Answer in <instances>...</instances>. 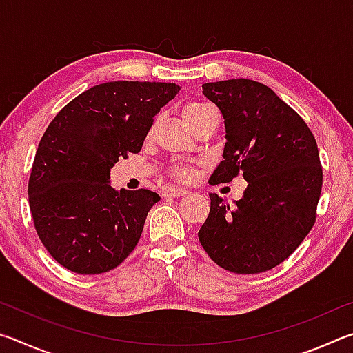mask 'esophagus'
I'll list each match as a JSON object with an SVG mask.
<instances>
[{
	"instance_id": "obj_1",
	"label": "esophagus",
	"mask_w": 353,
	"mask_h": 353,
	"mask_svg": "<svg viewBox=\"0 0 353 353\" xmlns=\"http://www.w3.org/2000/svg\"><path fill=\"white\" fill-rule=\"evenodd\" d=\"M188 191L181 187H168L165 190V196H170V198H181V196H185Z\"/></svg>"
}]
</instances>
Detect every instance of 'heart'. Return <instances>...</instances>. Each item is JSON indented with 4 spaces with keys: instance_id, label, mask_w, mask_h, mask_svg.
<instances>
[{
    "instance_id": "1",
    "label": "heart",
    "mask_w": 353,
    "mask_h": 353,
    "mask_svg": "<svg viewBox=\"0 0 353 353\" xmlns=\"http://www.w3.org/2000/svg\"><path fill=\"white\" fill-rule=\"evenodd\" d=\"M212 107L207 105L204 103H198V101H191V103H187L182 107V117L185 119V123L191 126L194 121H198V119L204 115L207 110H210ZM176 177L181 179V181H185V179L190 177V171L187 168H177L176 170Z\"/></svg>"
}]
</instances>
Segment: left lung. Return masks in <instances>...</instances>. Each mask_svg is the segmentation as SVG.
I'll list each match as a JSON object with an SVG mask.
<instances>
[{
  "mask_svg": "<svg viewBox=\"0 0 353 353\" xmlns=\"http://www.w3.org/2000/svg\"><path fill=\"white\" fill-rule=\"evenodd\" d=\"M202 93L223 115L227 140L210 183L243 174L248 188L234 207L210 193L199 241L225 271H270L294 252L316 221L322 166L314 135L260 82H208Z\"/></svg>",
  "mask_w": 353,
  "mask_h": 353,
  "instance_id": "obj_1",
  "label": "left lung"
}]
</instances>
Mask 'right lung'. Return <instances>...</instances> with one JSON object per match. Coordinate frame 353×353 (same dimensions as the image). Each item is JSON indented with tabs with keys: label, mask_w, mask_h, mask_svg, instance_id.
<instances>
[{
	"label": "right lung",
	"mask_w": 353,
	"mask_h": 353,
	"mask_svg": "<svg viewBox=\"0 0 353 353\" xmlns=\"http://www.w3.org/2000/svg\"><path fill=\"white\" fill-rule=\"evenodd\" d=\"M181 87L115 81L63 107L39 143L28 194L35 230L52 259L76 274H103L128 259L160 196L110 187V168L140 152Z\"/></svg>",
	"instance_id": "add662e5"
}]
</instances>
